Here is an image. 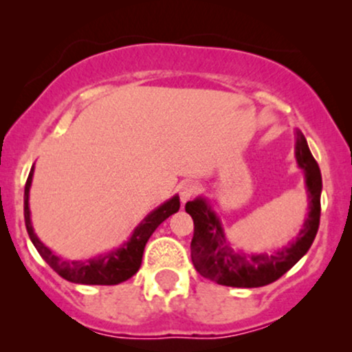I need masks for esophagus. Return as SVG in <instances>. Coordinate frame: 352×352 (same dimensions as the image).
I'll list each match as a JSON object with an SVG mask.
<instances>
[{"mask_svg": "<svg viewBox=\"0 0 352 352\" xmlns=\"http://www.w3.org/2000/svg\"><path fill=\"white\" fill-rule=\"evenodd\" d=\"M197 190H199V188H197V185L192 184V182H185V184H182L180 188H179L182 204H187V201L192 199L193 195H195Z\"/></svg>", "mask_w": 352, "mask_h": 352, "instance_id": "esophagus-1", "label": "esophagus"}]
</instances>
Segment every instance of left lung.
<instances>
[{"instance_id": "left-lung-1", "label": "left lung", "mask_w": 352, "mask_h": 352, "mask_svg": "<svg viewBox=\"0 0 352 352\" xmlns=\"http://www.w3.org/2000/svg\"><path fill=\"white\" fill-rule=\"evenodd\" d=\"M294 157L305 173L308 213L298 235L288 245L273 252L248 253L233 248L212 201L200 195L187 201L185 212L193 218V238L190 243L192 263L201 276L218 285L233 288H258L270 285L292 270L308 253L319 228L321 215V170L311 155L301 131L294 132Z\"/></svg>"}]
</instances>
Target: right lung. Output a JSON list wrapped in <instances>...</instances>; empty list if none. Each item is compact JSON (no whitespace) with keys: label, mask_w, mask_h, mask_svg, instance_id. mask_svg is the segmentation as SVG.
I'll return each instance as SVG.
<instances>
[{"label":"right lung","mask_w":352,"mask_h":352,"mask_svg":"<svg viewBox=\"0 0 352 352\" xmlns=\"http://www.w3.org/2000/svg\"><path fill=\"white\" fill-rule=\"evenodd\" d=\"M34 165L31 167L30 177H28L26 187H24V223H26L28 235L36 246L43 260L54 270L64 280L78 285H119V283L127 281L139 272L140 263H142V254L145 243L152 233L155 232L162 221L167 220L173 213L179 212L180 199L179 195H173L172 199L165 200L159 207L153 208L148 215L134 228L132 235L127 241L111 252L96 254L89 260H66L60 254L52 252L50 246L41 241V238L36 235L31 221L30 210V190L33 184Z\"/></svg>","instance_id":"obj_1"}]
</instances>
